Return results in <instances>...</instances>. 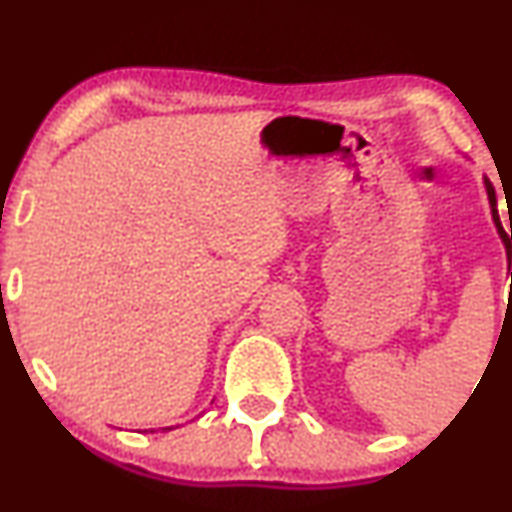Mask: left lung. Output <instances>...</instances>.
<instances>
[{
    "label": "left lung",
    "instance_id": "1",
    "mask_svg": "<svg viewBox=\"0 0 512 512\" xmlns=\"http://www.w3.org/2000/svg\"><path fill=\"white\" fill-rule=\"evenodd\" d=\"M486 192H489V202H491V214H493V221H496V228H498V233H501V238H503V243H505V250H508V262L512 260V245H510V240H512V228H510V238H508V233L503 231V226H501V219H498V209H496V190H493V185L489 180H486ZM510 279H512V272H510Z\"/></svg>",
    "mask_w": 512,
    "mask_h": 512
}]
</instances>
